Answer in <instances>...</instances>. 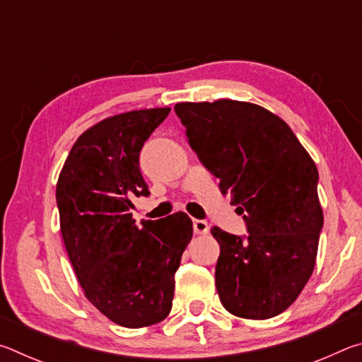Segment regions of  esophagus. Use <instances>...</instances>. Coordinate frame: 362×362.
I'll return each instance as SVG.
<instances>
[{
    "label": "esophagus",
    "instance_id": "1",
    "mask_svg": "<svg viewBox=\"0 0 362 362\" xmlns=\"http://www.w3.org/2000/svg\"><path fill=\"white\" fill-rule=\"evenodd\" d=\"M193 231L196 235H207L209 233V225L204 220H193Z\"/></svg>",
    "mask_w": 362,
    "mask_h": 362
}]
</instances>
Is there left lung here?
<instances>
[{
    "label": "left lung",
    "instance_id": "obj_1",
    "mask_svg": "<svg viewBox=\"0 0 362 362\" xmlns=\"http://www.w3.org/2000/svg\"><path fill=\"white\" fill-rule=\"evenodd\" d=\"M174 110L249 231L241 238L211 230L220 244V302L246 320L278 316L315 269L324 223L315 161L286 121L255 103L182 102Z\"/></svg>",
    "mask_w": 362,
    "mask_h": 362
}]
</instances>
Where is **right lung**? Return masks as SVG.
<instances>
[{
    "mask_svg": "<svg viewBox=\"0 0 362 362\" xmlns=\"http://www.w3.org/2000/svg\"><path fill=\"white\" fill-rule=\"evenodd\" d=\"M170 108L102 119L73 144L56 199L60 231L86 298L110 321L139 329L173 308L174 274L193 236L185 212L136 225L134 196H148L139 168L145 140Z\"/></svg>",
    "mask_w": 362,
    "mask_h": 362,
    "instance_id": "obj_1",
    "label": "right lung"
}]
</instances>
